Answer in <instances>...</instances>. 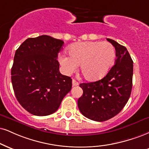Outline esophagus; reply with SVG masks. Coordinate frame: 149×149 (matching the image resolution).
<instances>
[{"instance_id": "34e87169", "label": "esophagus", "mask_w": 149, "mask_h": 149, "mask_svg": "<svg viewBox=\"0 0 149 149\" xmlns=\"http://www.w3.org/2000/svg\"><path fill=\"white\" fill-rule=\"evenodd\" d=\"M79 85V83L75 79H72V86H77Z\"/></svg>"}]
</instances>
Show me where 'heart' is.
Returning <instances> with one entry per match:
<instances>
[{
	"label": "heart",
	"mask_w": 149,
	"mask_h": 149,
	"mask_svg": "<svg viewBox=\"0 0 149 149\" xmlns=\"http://www.w3.org/2000/svg\"><path fill=\"white\" fill-rule=\"evenodd\" d=\"M69 56L60 55L58 61L63 71L70 74L80 65L84 77L90 81L105 77L113 67L116 56L115 47L107 41L75 43L69 49Z\"/></svg>",
	"instance_id": "obj_1"
}]
</instances>
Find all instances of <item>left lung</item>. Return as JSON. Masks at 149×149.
I'll return each instance as SVG.
<instances>
[{
	"mask_svg": "<svg viewBox=\"0 0 149 149\" xmlns=\"http://www.w3.org/2000/svg\"><path fill=\"white\" fill-rule=\"evenodd\" d=\"M115 47V64L102 79L80 84L83 95L78 107L84 116L96 122H104L117 115L131 96L133 86V61L127 49L107 38Z\"/></svg>",
	"mask_w": 149,
	"mask_h": 149,
	"instance_id": "obj_1",
	"label": "left lung"
}]
</instances>
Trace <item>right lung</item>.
Segmentation results:
<instances>
[{
  "label": "right lung",
  "mask_w": 149,
  "mask_h": 149,
  "mask_svg": "<svg viewBox=\"0 0 149 149\" xmlns=\"http://www.w3.org/2000/svg\"><path fill=\"white\" fill-rule=\"evenodd\" d=\"M63 41L47 35L28 38L16 49L11 74L14 94L29 113L46 116L58 110L72 88V79L59 72Z\"/></svg>",
  "instance_id": "add662e5"
}]
</instances>
